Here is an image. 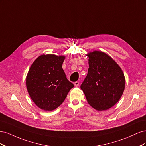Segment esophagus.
<instances>
[{"label": "esophagus", "instance_id": "obj_1", "mask_svg": "<svg viewBox=\"0 0 146 146\" xmlns=\"http://www.w3.org/2000/svg\"><path fill=\"white\" fill-rule=\"evenodd\" d=\"M79 82H78V81H76V82H74V85H75V86H79Z\"/></svg>", "mask_w": 146, "mask_h": 146}]
</instances>
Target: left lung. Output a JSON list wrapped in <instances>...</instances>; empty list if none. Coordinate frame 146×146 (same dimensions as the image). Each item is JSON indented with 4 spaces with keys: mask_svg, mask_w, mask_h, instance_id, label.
Returning a JSON list of instances; mask_svg holds the SVG:
<instances>
[{
    "mask_svg": "<svg viewBox=\"0 0 146 146\" xmlns=\"http://www.w3.org/2000/svg\"><path fill=\"white\" fill-rule=\"evenodd\" d=\"M88 56L90 68L80 88L91 107L99 111L107 110L122 96L124 75L118 64L105 53L94 51Z\"/></svg>",
    "mask_w": 146,
    "mask_h": 146,
    "instance_id": "obj_1",
    "label": "left lung"
}]
</instances>
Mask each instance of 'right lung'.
<instances>
[{
    "label": "right lung",
    "mask_w": 146,
    "mask_h": 146,
    "mask_svg": "<svg viewBox=\"0 0 146 146\" xmlns=\"http://www.w3.org/2000/svg\"><path fill=\"white\" fill-rule=\"evenodd\" d=\"M64 56L42 55L33 63L26 78L31 99L39 108L52 111L63 102L74 85L62 68Z\"/></svg>",
    "instance_id": "1"
}]
</instances>
